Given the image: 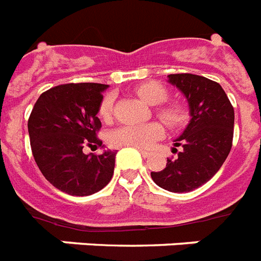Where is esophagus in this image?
I'll return each instance as SVG.
<instances>
[{
	"mask_svg": "<svg viewBox=\"0 0 261 261\" xmlns=\"http://www.w3.org/2000/svg\"><path fill=\"white\" fill-rule=\"evenodd\" d=\"M140 152H141V155H143L144 159H147L148 156L151 155V153H149V152H148V151H143V149H140Z\"/></svg>",
	"mask_w": 261,
	"mask_h": 261,
	"instance_id": "esophagus-1",
	"label": "esophagus"
}]
</instances>
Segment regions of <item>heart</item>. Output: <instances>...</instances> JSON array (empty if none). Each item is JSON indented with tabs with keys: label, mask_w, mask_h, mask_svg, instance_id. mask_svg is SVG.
Listing matches in <instances>:
<instances>
[{
	"label": "heart",
	"mask_w": 261,
	"mask_h": 261,
	"mask_svg": "<svg viewBox=\"0 0 261 261\" xmlns=\"http://www.w3.org/2000/svg\"><path fill=\"white\" fill-rule=\"evenodd\" d=\"M139 97L148 105H158L156 116L172 130L182 129L189 122V109L180 102H166L168 90L158 82L141 83L135 89ZM114 95L106 94L98 106V116L105 122L113 118ZM164 128L159 122H148L141 125H124L112 130L109 143L113 147H133L148 149L158 139L163 136Z\"/></svg>",
	"instance_id": "obj_1"
}]
</instances>
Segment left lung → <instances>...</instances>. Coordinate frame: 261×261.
I'll return each instance as SVG.
<instances>
[{
  "label": "left lung",
  "mask_w": 261,
  "mask_h": 261,
  "mask_svg": "<svg viewBox=\"0 0 261 261\" xmlns=\"http://www.w3.org/2000/svg\"><path fill=\"white\" fill-rule=\"evenodd\" d=\"M170 83L186 95L191 120L172 148L166 168L151 172L153 182L172 193H189L213 178L233 143L234 109L220 83L195 74H171Z\"/></svg>",
  "instance_id": "1"
}]
</instances>
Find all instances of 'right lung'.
<instances>
[{
  "instance_id": "obj_1",
  "label": "right lung",
  "mask_w": 261,
  "mask_h": 261,
  "mask_svg": "<svg viewBox=\"0 0 261 261\" xmlns=\"http://www.w3.org/2000/svg\"><path fill=\"white\" fill-rule=\"evenodd\" d=\"M108 85L66 83L39 97L28 120L32 155L52 186L75 197L97 193L110 182L116 152L83 153L98 145V106Z\"/></svg>"
}]
</instances>
